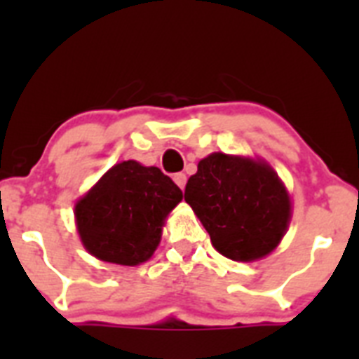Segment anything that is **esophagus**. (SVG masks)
Listing matches in <instances>:
<instances>
[{
    "mask_svg": "<svg viewBox=\"0 0 359 359\" xmlns=\"http://www.w3.org/2000/svg\"><path fill=\"white\" fill-rule=\"evenodd\" d=\"M174 183H176L177 187H180V189H185V183H187V174H183V172H177V174H174Z\"/></svg>",
    "mask_w": 359,
    "mask_h": 359,
    "instance_id": "obj_1",
    "label": "esophagus"
}]
</instances>
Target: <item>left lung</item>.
<instances>
[{"mask_svg":"<svg viewBox=\"0 0 359 359\" xmlns=\"http://www.w3.org/2000/svg\"><path fill=\"white\" fill-rule=\"evenodd\" d=\"M185 201L231 261L252 262L273 252L291 219V199L262 160L212 152L189 177Z\"/></svg>","mask_w":359,"mask_h":359,"instance_id":"left-lung-1","label":"left lung"}]
</instances>
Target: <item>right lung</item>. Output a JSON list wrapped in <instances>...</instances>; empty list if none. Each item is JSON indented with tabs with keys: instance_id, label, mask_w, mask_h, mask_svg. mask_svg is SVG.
I'll list each match as a JSON object with an SVG mask.
<instances>
[{
	"instance_id": "1",
	"label": "right lung",
	"mask_w": 359,
	"mask_h": 359,
	"mask_svg": "<svg viewBox=\"0 0 359 359\" xmlns=\"http://www.w3.org/2000/svg\"><path fill=\"white\" fill-rule=\"evenodd\" d=\"M182 199L180 187L158 167L122 161L75 205L79 236L100 261L138 266L158 248L165 217Z\"/></svg>"
}]
</instances>
